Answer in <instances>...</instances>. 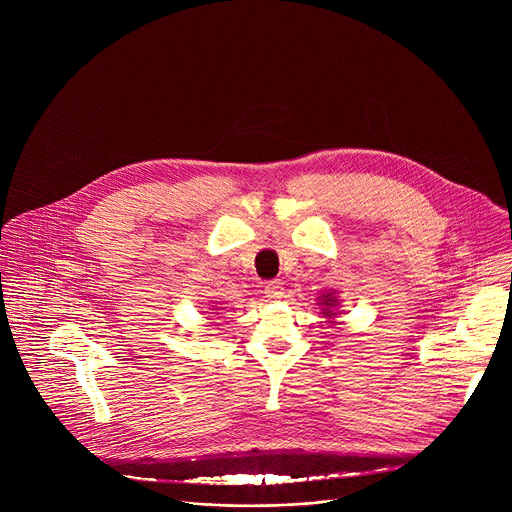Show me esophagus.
Masks as SVG:
<instances>
[{
  "instance_id": "obj_1",
  "label": "esophagus",
  "mask_w": 512,
  "mask_h": 512,
  "mask_svg": "<svg viewBox=\"0 0 512 512\" xmlns=\"http://www.w3.org/2000/svg\"><path fill=\"white\" fill-rule=\"evenodd\" d=\"M265 296H267L269 300H279V298L283 296L281 281H279V279H271V281L265 283Z\"/></svg>"
}]
</instances>
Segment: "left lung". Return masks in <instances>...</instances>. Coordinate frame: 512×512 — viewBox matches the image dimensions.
<instances>
[{
    "mask_svg": "<svg viewBox=\"0 0 512 512\" xmlns=\"http://www.w3.org/2000/svg\"><path fill=\"white\" fill-rule=\"evenodd\" d=\"M320 306H322V314L326 316V318H334L336 316V306H338V300L332 296V294H324L322 298H320Z\"/></svg>",
    "mask_w": 512,
    "mask_h": 512,
    "instance_id": "8db88e82",
    "label": "left lung"
}]
</instances>
